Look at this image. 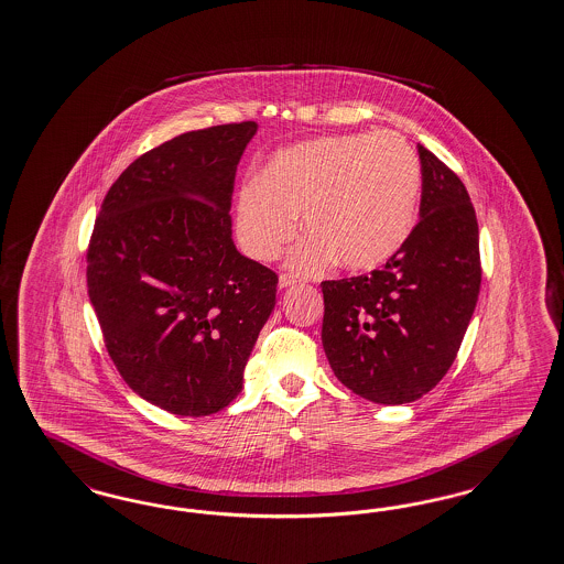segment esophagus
Here are the masks:
<instances>
[{"label":"esophagus","instance_id":"34e87169","mask_svg":"<svg viewBox=\"0 0 564 564\" xmlns=\"http://www.w3.org/2000/svg\"><path fill=\"white\" fill-rule=\"evenodd\" d=\"M293 283H297V276H293L290 272H283V274L279 276V288H290Z\"/></svg>","mask_w":564,"mask_h":564}]
</instances>
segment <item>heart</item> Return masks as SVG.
Returning <instances> with one entry per match:
<instances>
[{"mask_svg": "<svg viewBox=\"0 0 564 564\" xmlns=\"http://www.w3.org/2000/svg\"><path fill=\"white\" fill-rule=\"evenodd\" d=\"M422 167L405 135H323L279 151L237 199V230L249 253L271 262L300 230L295 271L321 272L336 260L371 271L405 243L420 202Z\"/></svg>", "mask_w": 564, "mask_h": 564, "instance_id": "1", "label": "heart"}]
</instances>
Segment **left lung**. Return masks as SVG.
Masks as SVG:
<instances>
[{"label":"left lung","instance_id":"obj_1","mask_svg":"<svg viewBox=\"0 0 564 564\" xmlns=\"http://www.w3.org/2000/svg\"><path fill=\"white\" fill-rule=\"evenodd\" d=\"M420 223L382 269L323 281L321 339L336 378L382 405L422 399L457 357L480 292L478 223L464 182L426 147Z\"/></svg>","mask_w":564,"mask_h":564}]
</instances>
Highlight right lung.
Listing matches in <instances>:
<instances>
[{
	"label": "right lung",
	"mask_w": 564,
	"mask_h": 564,
	"mask_svg": "<svg viewBox=\"0 0 564 564\" xmlns=\"http://www.w3.org/2000/svg\"><path fill=\"white\" fill-rule=\"evenodd\" d=\"M256 130L212 126L147 151L91 230L86 279L107 352L135 394L176 415L237 399L274 308L276 272L230 239L235 174Z\"/></svg>",
	"instance_id": "obj_1"
}]
</instances>
